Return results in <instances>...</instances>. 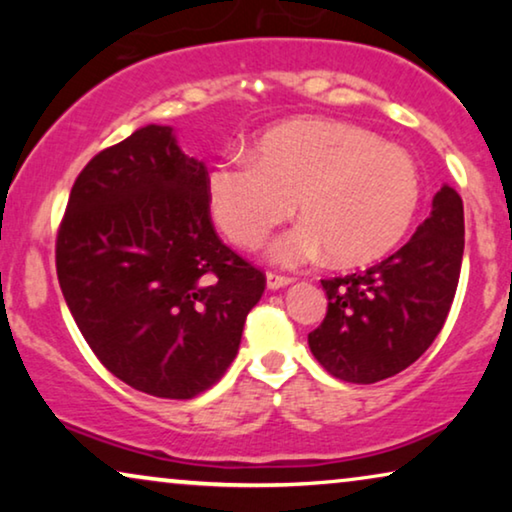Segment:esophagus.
<instances>
[{
	"label": "esophagus",
	"instance_id": "obj_1",
	"mask_svg": "<svg viewBox=\"0 0 512 512\" xmlns=\"http://www.w3.org/2000/svg\"><path fill=\"white\" fill-rule=\"evenodd\" d=\"M293 279L286 277V275H277V272H268L265 275V284H268V289H282V286L291 284Z\"/></svg>",
	"mask_w": 512,
	"mask_h": 512
}]
</instances>
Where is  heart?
Segmentation results:
<instances>
[{
    "instance_id": "heart-1",
    "label": "heart",
    "mask_w": 512,
    "mask_h": 512,
    "mask_svg": "<svg viewBox=\"0 0 512 512\" xmlns=\"http://www.w3.org/2000/svg\"><path fill=\"white\" fill-rule=\"evenodd\" d=\"M216 226L254 249L293 214L298 223L272 249L279 263L331 251L333 263H373L401 242L419 202L415 160L359 125L296 118L254 139L244 156L207 174Z\"/></svg>"
}]
</instances>
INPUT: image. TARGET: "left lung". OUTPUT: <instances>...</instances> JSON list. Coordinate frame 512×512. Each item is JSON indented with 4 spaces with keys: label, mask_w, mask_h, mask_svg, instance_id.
<instances>
[{
    "label": "left lung",
    "mask_w": 512,
    "mask_h": 512,
    "mask_svg": "<svg viewBox=\"0 0 512 512\" xmlns=\"http://www.w3.org/2000/svg\"><path fill=\"white\" fill-rule=\"evenodd\" d=\"M464 258V202L452 186L433 195L431 216L408 244L373 268L321 279L328 310L307 335L338 380L373 384L415 363L443 328Z\"/></svg>",
    "instance_id": "obj_1"
}]
</instances>
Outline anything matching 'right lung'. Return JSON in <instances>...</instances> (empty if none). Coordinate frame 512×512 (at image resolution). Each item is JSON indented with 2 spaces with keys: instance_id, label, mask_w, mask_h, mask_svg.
<instances>
[{
  "instance_id": "obj_1",
  "label": "right lung",
  "mask_w": 512,
  "mask_h": 512,
  "mask_svg": "<svg viewBox=\"0 0 512 512\" xmlns=\"http://www.w3.org/2000/svg\"><path fill=\"white\" fill-rule=\"evenodd\" d=\"M62 296L102 366L132 389L193 398L240 349L265 275L216 235L207 167L146 125L76 177L55 242Z\"/></svg>"
}]
</instances>
